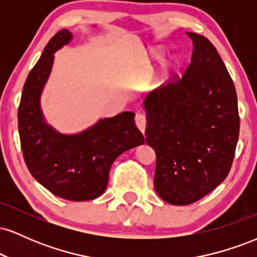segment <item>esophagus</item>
Here are the masks:
<instances>
[{
  "label": "esophagus",
  "mask_w": 257,
  "mask_h": 257,
  "mask_svg": "<svg viewBox=\"0 0 257 257\" xmlns=\"http://www.w3.org/2000/svg\"><path fill=\"white\" fill-rule=\"evenodd\" d=\"M135 124H137L139 131L143 133V134H145V128H146V117H145V114L137 113V116H135Z\"/></svg>",
  "instance_id": "34e87169"
}]
</instances>
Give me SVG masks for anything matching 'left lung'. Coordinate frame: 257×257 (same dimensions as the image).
<instances>
[{
    "mask_svg": "<svg viewBox=\"0 0 257 257\" xmlns=\"http://www.w3.org/2000/svg\"><path fill=\"white\" fill-rule=\"evenodd\" d=\"M186 34L193 52L184 76L143 100L155 190L173 205L197 202L226 179L239 137L237 93L225 64L208 38Z\"/></svg>",
    "mask_w": 257,
    "mask_h": 257,
    "instance_id": "1",
    "label": "left lung"
}]
</instances>
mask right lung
I'll use <instances>...</instances> for the list:
<instances>
[{
  "mask_svg": "<svg viewBox=\"0 0 257 257\" xmlns=\"http://www.w3.org/2000/svg\"><path fill=\"white\" fill-rule=\"evenodd\" d=\"M71 40V32L64 29L44 47L23 88L18 128L31 175L55 196L82 202L105 192L112 163L123 152L143 145L144 137L135 125L133 112L100 118L75 134H64L47 123L41 96L51 76L54 53Z\"/></svg>",
  "mask_w": 257,
  "mask_h": 257,
  "instance_id": "right-lung-1",
  "label": "right lung"
}]
</instances>
